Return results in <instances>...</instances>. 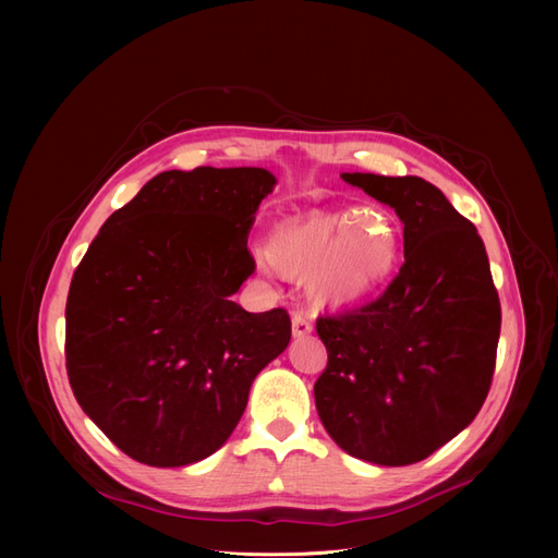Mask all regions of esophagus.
<instances>
[{"label":"esophagus","mask_w":558,"mask_h":558,"mask_svg":"<svg viewBox=\"0 0 558 558\" xmlns=\"http://www.w3.org/2000/svg\"><path fill=\"white\" fill-rule=\"evenodd\" d=\"M291 332H294L296 339L307 337L312 332V320L303 312H296L294 316H291Z\"/></svg>","instance_id":"34e87169"}]
</instances>
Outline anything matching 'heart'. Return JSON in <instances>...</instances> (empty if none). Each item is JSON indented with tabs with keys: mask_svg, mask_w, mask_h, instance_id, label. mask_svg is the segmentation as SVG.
<instances>
[{
	"mask_svg": "<svg viewBox=\"0 0 558 558\" xmlns=\"http://www.w3.org/2000/svg\"><path fill=\"white\" fill-rule=\"evenodd\" d=\"M400 259V230L379 208L316 213L274 230L259 271L289 280L307 278L316 305L355 303L383 284Z\"/></svg>",
	"mask_w": 558,
	"mask_h": 558,
	"instance_id": "obj_1",
	"label": "heart"
}]
</instances>
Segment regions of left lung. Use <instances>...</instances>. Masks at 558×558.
<instances>
[{"label": "left lung", "instance_id": "1", "mask_svg": "<svg viewBox=\"0 0 558 558\" xmlns=\"http://www.w3.org/2000/svg\"><path fill=\"white\" fill-rule=\"evenodd\" d=\"M396 210L404 264L377 301L320 316L328 366L314 385L320 423L362 461H423L473 423L488 396L500 299L477 228L418 175L341 173Z\"/></svg>", "mask_w": 558, "mask_h": 558}]
</instances>
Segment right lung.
I'll use <instances>...</instances> for the list:
<instances>
[{
    "mask_svg": "<svg viewBox=\"0 0 558 558\" xmlns=\"http://www.w3.org/2000/svg\"><path fill=\"white\" fill-rule=\"evenodd\" d=\"M262 167L162 171L112 213L74 271L65 360L83 412L131 459L175 468L217 452L253 379L291 339L284 310L234 301Z\"/></svg>",
    "mask_w": 558,
    "mask_h": 558,
    "instance_id": "right-lung-1",
    "label": "right lung"
}]
</instances>
